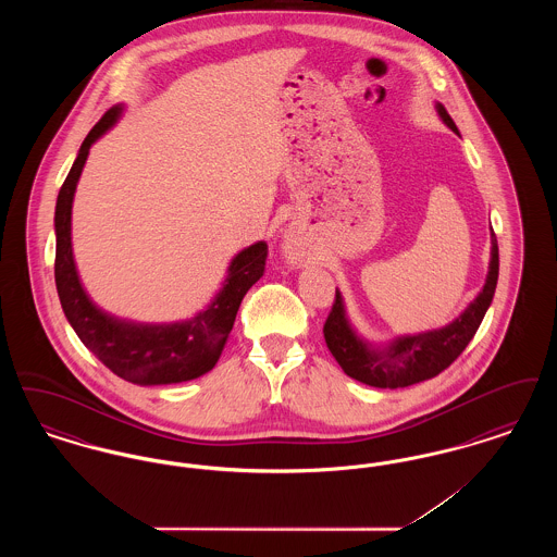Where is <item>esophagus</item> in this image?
<instances>
[{
  "label": "esophagus",
  "mask_w": 557,
  "mask_h": 557,
  "mask_svg": "<svg viewBox=\"0 0 557 557\" xmlns=\"http://www.w3.org/2000/svg\"><path fill=\"white\" fill-rule=\"evenodd\" d=\"M284 255H286V261L290 265H298L302 261V257H305V250H302L300 242H298L294 234H288L286 239H284Z\"/></svg>",
  "instance_id": "obj_1"
}]
</instances>
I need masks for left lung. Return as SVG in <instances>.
I'll use <instances>...</instances> for the list:
<instances>
[{"label": "left lung", "mask_w": 557, "mask_h": 557, "mask_svg": "<svg viewBox=\"0 0 557 557\" xmlns=\"http://www.w3.org/2000/svg\"><path fill=\"white\" fill-rule=\"evenodd\" d=\"M441 121L457 133V127L443 104H436ZM499 277V246L495 232L491 230V261L482 290L476 298L447 325L425 330L420 334L397 336L384 345H373L352 327L346 315L345 298L336 288V300L323 325L325 345L338 366L357 382L375 388H405L430 380L447 370L474 338L482 319L486 315Z\"/></svg>", "instance_id": "obj_1"}]
</instances>
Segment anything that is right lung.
Instances as JSON below:
<instances>
[{
    "label": "right lung",
    "instance_id": "add662e5",
    "mask_svg": "<svg viewBox=\"0 0 557 557\" xmlns=\"http://www.w3.org/2000/svg\"><path fill=\"white\" fill-rule=\"evenodd\" d=\"M123 114V107L110 108L87 133L79 154L60 187L53 214L55 263L53 277L62 311L87 346L108 370L139 386L180 384L196 380L216 366L239 302L265 273L267 242H255L230 261L227 275L211 302L194 318L173 323H141L110 315L100 309L81 284L73 255V200L89 148L107 135Z\"/></svg>",
    "mask_w": 557,
    "mask_h": 557
}]
</instances>
